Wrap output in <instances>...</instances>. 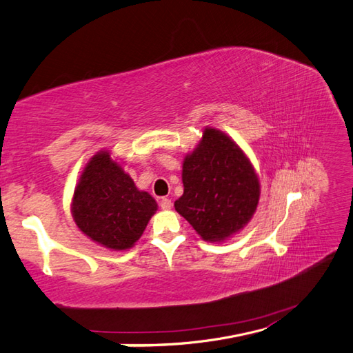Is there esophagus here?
I'll return each instance as SVG.
<instances>
[{"instance_id":"obj_1","label":"esophagus","mask_w":353,"mask_h":353,"mask_svg":"<svg viewBox=\"0 0 353 353\" xmlns=\"http://www.w3.org/2000/svg\"><path fill=\"white\" fill-rule=\"evenodd\" d=\"M159 205L162 210H170L171 207H173V203H171V200H168V198H161Z\"/></svg>"}]
</instances>
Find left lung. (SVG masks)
Returning a JSON list of instances; mask_svg holds the SVG:
<instances>
[{"label":"left lung","instance_id":"1","mask_svg":"<svg viewBox=\"0 0 353 353\" xmlns=\"http://www.w3.org/2000/svg\"><path fill=\"white\" fill-rule=\"evenodd\" d=\"M182 182L183 195L174 207L205 241L232 237L256 212L261 189L255 168L239 144L216 128H205L185 157Z\"/></svg>","mask_w":353,"mask_h":353}]
</instances>
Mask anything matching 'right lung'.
Segmentation results:
<instances>
[{
	"instance_id": "add662e5",
	"label": "right lung",
	"mask_w": 353,
	"mask_h": 353,
	"mask_svg": "<svg viewBox=\"0 0 353 353\" xmlns=\"http://www.w3.org/2000/svg\"><path fill=\"white\" fill-rule=\"evenodd\" d=\"M158 209L153 196L139 191L110 152L89 159L74 189L71 213L79 230L112 250L134 246Z\"/></svg>"
}]
</instances>
